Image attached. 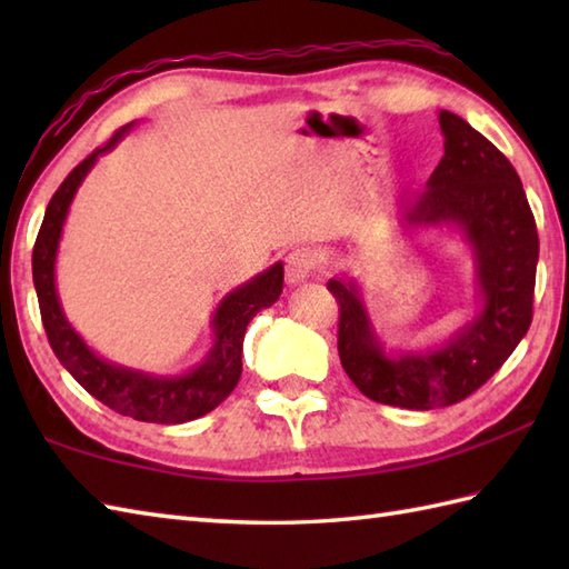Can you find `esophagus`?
Listing matches in <instances>:
<instances>
[{"label":"esophagus","mask_w":569,"mask_h":569,"mask_svg":"<svg viewBox=\"0 0 569 569\" xmlns=\"http://www.w3.org/2000/svg\"><path fill=\"white\" fill-rule=\"evenodd\" d=\"M318 266V253L312 251L310 247H298L286 259V281L291 286L303 283L306 278L312 276Z\"/></svg>","instance_id":"34e87169"}]
</instances>
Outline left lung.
<instances>
[{
  "label": "left lung",
  "mask_w": 569,
  "mask_h": 569,
  "mask_svg": "<svg viewBox=\"0 0 569 569\" xmlns=\"http://www.w3.org/2000/svg\"><path fill=\"white\" fill-rule=\"evenodd\" d=\"M445 156L426 190L403 202L401 227H455L475 259L477 312L440 347L386 352L355 278H330L340 303L347 377L386 406L430 410L465 401L511 357L533 320L538 229L511 161L462 117L440 110Z\"/></svg>",
  "instance_id": "obj_1"
}]
</instances>
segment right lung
Listing matches in <instances>:
<instances>
[{"label": "right lung", "instance_id": "obj_1", "mask_svg": "<svg viewBox=\"0 0 569 569\" xmlns=\"http://www.w3.org/2000/svg\"><path fill=\"white\" fill-rule=\"evenodd\" d=\"M131 127H134V122L119 129L104 147L92 151L88 159L72 168L51 202H48L43 224L33 244V286L36 296H39L48 342H51L60 365L70 371V377L117 413L143 422L173 426V422H188L210 413L234 391L241 377V345H244L247 325L259 310L271 308L281 296L283 263H273L271 269L253 276L251 281L241 283L222 298L210 322L214 335L210 352L202 357L200 365L180 373V377H159V373L114 365V361L90 349L68 322L63 306H60L56 288L58 244L70 202L76 198L84 176L92 171V166L98 163L102 153L112 151L129 134Z\"/></svg>", "mask_w": 569, "mask_h": 569}]
</instances>
